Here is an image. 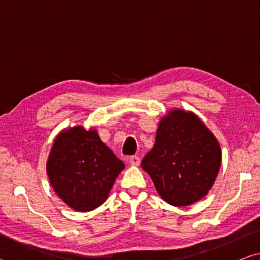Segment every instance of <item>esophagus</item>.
I'll return each mask as SVG.
<instances>
[{
  "label": "esophagus",
  "instance_id": "1",
  "mask_svg": "<svg viewBox=\"0 0 260 260\" xmlns=\"http://www.w3.org/2000/svg\"><path fill=\"white\" fill-rule=\"evenodd\" d=\"M140 157L139 156H131L129 157V164L133 165V166H138L140 165Z\"/></svg>",
  "mask_w": 260,
  "mask_h": 260
}]
</instances>
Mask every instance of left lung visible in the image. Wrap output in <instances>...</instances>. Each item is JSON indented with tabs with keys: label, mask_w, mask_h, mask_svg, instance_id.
I'll list each match as a JSON object with an SVG mask.
<instances>
[{
	"label": "left lung",
	"mask_w": 260,
	"mask_h": 260,
	"mask_svg": "<svg viewBox=\"0 0 260 260\" xmlns=\"http://www.w3.org/2000/svg\"><path fill=\"white\" fill-rule=\"evenodd\" d=\"M221 164L217 139L193 113L173 110L160 120L155 146L141 166L161 199L190 205L208 193Z\"/></svg>",
	"instance_id": "obj_1"
}]
</instances>
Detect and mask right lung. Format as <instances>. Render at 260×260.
Listing matches in <instances>:
<instances>
[{"instance_id": "1", "label": "right lung", "mask_w": 260, "mask_h": 260, "mask_svg": "<svg viewBox=\"0 0 260 260\" xmlns=\"http://www.w3.org/2000/svg\"><path fill=\"white\" fill-rule=\"evenodd\" d=\"M125 164L95 129L78 126L57 136L47 162L50 183L70 208L88 212L108 199Z\"/></svg>"}]
</instances>
